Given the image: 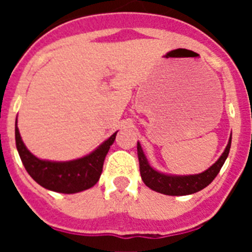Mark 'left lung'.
Returning a JSON list of instances; mask_svg holds the SVG:
<instances>
[{
	"label": "left lung",
	"instance_id": "obj_1",
	"mask_svg": "<svg viewBox=\"0 0 252 252\" xmlns=\"http://www.w3.org/2000/svg\"><path fill=\"white\" fill-rule=\"evenodd\" d=\"M231 139H232V135L228 139L227 146L222 155L218 158V160L213 165H211L207 170L202 171L199 174L190 175L168 174V173H162V171L154 169L146 159L141 144L137 141V157H139L140 174H141L142 182L146 184V187L155 192L166 195H188L199 192L212 183V180L217 177L221 170L222 165L224 164L227 157H228V153H230Z\"/></svg>",
	"mask_w": 252,
	"mask_h": 252
}]
</instances>
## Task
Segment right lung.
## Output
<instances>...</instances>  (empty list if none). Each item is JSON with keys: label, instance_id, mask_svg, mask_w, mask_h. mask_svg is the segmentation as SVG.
<instances>
[{"label": "right lung", "instance_id": "add662e5", "mask_svg": "<svg viewBox=\"0 0 252 252\" xmlns=\"http://www.w3.org/2000/svg\"><path fill=\"white\" fill-rule=\"evenodd\" d=\"M116 131L98 148L84 157L68 161H53L40 159L30 153L24 144L17 127V120L15 122V140L21 161L30 177L43 188L53 192L73 194L83 192L94 186L101 177L103 161L111 145L115 142Z\"/></svg>", "mask_w": 252, "mask_h": 252}]
</instances>
